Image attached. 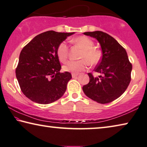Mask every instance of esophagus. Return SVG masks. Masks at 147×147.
Listing matches in <instances>:
<instances>
[{
  "label": "esophagus",
  "mask_w": 147,
  "mask_h": 147,
  "mask_svg": "<svg viewBox=\"0 0 147 147\" xmlns=\"http://www.w3.org/2000/svg\"><path fill=\"white\" fill-rule=\"evenodd\" d=\"M78 76V74H71V76H72V78H76V77Z\"/></svg>",
  "instance_id": "34e87169"
}]
</instances>
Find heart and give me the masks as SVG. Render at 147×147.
I'll use <instances>...</instances> for the list:
<instances>
[{
  "label": "heart",
  "mask_w": 147,
  "mask_h": 147,
  "mask_svg": "<svg viewBox=\"0 0 147 147\" xmlns=\"http://www.w3.org/2000/svg\"><path fill=\"white\" fill-rule=\"evenodd\" d=\"M72 42L79 45L83 49L80 55V61H69L63 66V69L66 71L72 73H79L85 70L87 68L88 62L91 65L98 63L101 59L100 50L94 48V42L89 38L86 36H79L72 40ZM57 56L61 62L66 61L68 56V47L66 42H62L59 45L57 51Z\"/></svg>",
  "instance_id": "1"
}]
</instances>
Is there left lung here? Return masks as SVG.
Wrapping results in <instances>:
<instances>
[{
	"label": "left lung",
	"mask_w": 147,
	"mask_h": 147,
	"mask_svg": "<svg viewBox=\"0 0 147 147\" xmlns=\"http://www.w3.org/2000/svg\"><path fill=\"white\" fill-rule=\"evenodd\" d=\"M83 34L96 38L102 51V59L94 69L102 76L94 78L92 74L88 73L90 81L83 86V92L98 103L111 102L128 88L131 81L132 65L124 48L110 35L102 31Z\"/></svg>",
	"instance_id": "obj_1"
}]
</instances>
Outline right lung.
Masks as SVG:
<instances>
[{"label":"right lung","mask_w":147,"mask_h":147,"mask_svg":"<svg viewBox=\"0 0 147 147\" xmlns=\"http://www.w3.org/2000/svg\"><path fill=\"white\" fill-rule=\"evenodd\" d=\"M74 33L47 31L23 48L16 74L21 91L28 99L48 104L63 96L71 75L68 71L60 73L57 51L59 45Z\"/></svg>","instance_id":"obj_1"}]
</instances>
